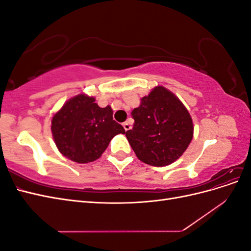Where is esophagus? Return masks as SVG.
Returning a JSON list of instances; mask_svg holds the SVG:
<instances>
[{
    "label": "esophagus",
    "mask_w": 251,
    "mask_h": 251,
    "mask_svg": "<svg viewBox=\"0 0 251 251\" xmlns=\"http://www.w3.org/2000/svg\"><path fill=\"white\" fill-rule=\"evenodd\" d=\"M124 127H125L126 131L131 130V128H132V125L130 124V121H126V123H124Z\"/></svg>",
    "instance_id": "1"
}]
</instances>
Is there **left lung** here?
Masks as SVG:
<instances>
[{"mask_svg":"<svg viewBox=\"0 0 251 251\" xmlns=\"http://www.w3.org/2000/svg\"><path fill=\"white\" fill-rule=\"evenodd\" d=\"M131 115L135 123L126 132L136 156L153 166H165L179 159L194 137L191 114L170 90L157 86L142 97Z\"/></svg>","mask_w":251,"mask_h":251,"instance_id":"8db88e82","label":"left lung"}]
</instances>
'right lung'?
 Segmentation results:
<instances>
[{"mask_svg":"<svg viewBox=\"0 0 251 251\" xmlns=\"http://www.w3.org/2000/svg\"><path fill=\"white\" fill-rule=\"evenodd\" d=\"M51 132L60 153L77 163L95 161L114 136L126 133L113 120L110 105L100 108L93 96L83 93L67 100L53 115Z\"/></svg>","mask_w":251,"mask_h":251,"instance_id":"1","label":"right lung"}]
</instances>
